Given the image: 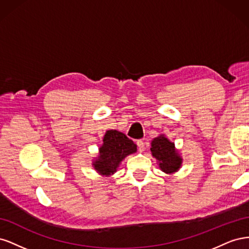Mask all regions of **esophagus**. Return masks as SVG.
Here are the masks:
<instances>
[{"instance_id": "esophagus-1", "label": "esophagus", "mask_w": 249, "mask_h": 249, "mask_svg": "<svg viewBox=\"0 0 249 249\" xmlns=\"http://www.w3.org/2000/svg\"><path fill=\"white\" fill-rule=\"evenodd\" d=\"M137 145H138V150L140 153H142L143 150H144V142L139 140V141H137Z\"/></svg>"}]
</instances>
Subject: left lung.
Returning a JSON list of instances; mask_svg holds the SVG:
<instances>
[{
  "label": "left lung",
  "mask_w": 249,
  "mask_h": 249,
  "mask_svg": "<svg viewBox=\"0 0 249 249\" xmlns=\"http://www.w3.org/2000/svg\"><path fill=\"white\" fill-rule=\"evenodd\" d=\"M150 152L157 160L159 168L166 175H172L182 167V156L177 149L175 143L171 142L164 134H160L152 140Z\"/></svg>",
  "instance_id": "obj_1"
}]
</instances>
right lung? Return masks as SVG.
I'll list each match as a JSON object with an SVG mask.
<instances>
[{
	"mask_svg": "<svg viewBox=\"0 0 249 249\" xmlns=\"http://www.w3.org/2000/svg\"><path fill=\"white\" fill-rule=\"evenodd\" d=\"M137 152V145L117 130H108L104 135L99 155L92 160L94 170L102 177H111L117 171L125 157Z\"/></svg>",
	"mask_w": 249,
	"mask_h": 249,
	"instance_id": "add662e5",
	"label": "right lung"
}]
</instances>
